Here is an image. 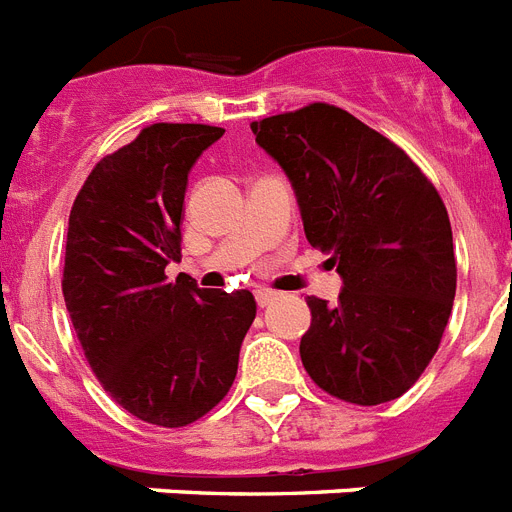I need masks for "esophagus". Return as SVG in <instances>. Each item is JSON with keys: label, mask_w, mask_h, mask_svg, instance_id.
<instances>
[{"label": "esophagus", "mask_w": 512, "mask_h": 512, "mask_svg": "<svg viewBox=\"0 0 512 512\" xmlns=\"http://www.w3.org/2000/svg\"><path fill=\"white\" fill-rule=\"evenodd\" d=\"M274 298H277V293H274V290H266V287H259V290H256V301H259L261 308L269 306Z\"/></svg>", "instance_id": "esophagus-1"}]
</instances>
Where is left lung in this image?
<instances>
[{
  "label": "left lung",
  "instance_id": "8db88e82",
  "mask_svg": "<svg viewBox=\"0 0 512 512\" xmlns=\"http://www.w3.org/2000/svg\"><path fill=\"white\" fill-rule=\"evenodd\" d=\"M293 185L308 243L342 280L340 301L308 295V377L356 405L400 398L429 366L455 298L450 217L403 149L329 104L251 125Z\"/></svg>",
  "mask_w": 512,
  "mask_h": 512
}]
</instances>
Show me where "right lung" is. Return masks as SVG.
<instances>
[{"label": "right lung", "instance_id": "right-lung-1", "mask_svg": "<svg viewBox=\"0 0 512 512\" xmlns=\"http://www.w3.org/2000/svg\"><path fill=\"white\" fill-rule=\"evenodd\" d=\"M222 135L211 125L143 128L96 164L67 225L62 293L91 369L125 411L170 429L225 398L256 319L248 290L164 274L180 261L190 170Z\"/></svg>", "mask_w": 512, "mask_h": 512}]
</instances>
